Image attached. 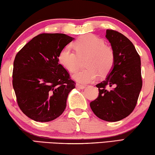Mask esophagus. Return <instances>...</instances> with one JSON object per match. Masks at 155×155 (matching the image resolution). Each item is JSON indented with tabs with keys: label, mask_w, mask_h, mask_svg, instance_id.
Masks as SVG:
<instances>
[{
	"label": "esophagus",
	"mask_w": 155,
	"mask_h": 155,
	"mask_svg": "<svg viewBox=\"0 0 155 155\" xmlns=\"http://www.w3.org/2000/svg\"><path fill=\"white\" fill-rule=\"evenodd\" d=\"M76 87H77V88H78V89H84V87H85V86H84V85H82V84H76Z\"/></svg>",
	"instance_id": "34e87169"
}]
</instances>
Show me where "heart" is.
<instances>
[{"instance_id":"1","label":"heart","mask_w":155,"mask_h":155,"mask_svg":"<svg viewBox=\"0 0 155 155\" xmlns=\"http://www.w3.org/2000/svg\"><path fill=\"white\" fill-rule=\"evenodd\" d=\"M76 52L70 46L61 51L59 61L61 66L69 72L73 73L80 66V58L87 57L85 65L87 68L78 71L73 79L78 82L86 84L95 80L98 76L105 75L113 68L115 54L110 47L104 41L91 34L84 35L74 42Z\"/></svg>"}]
</instances>
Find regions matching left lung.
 <instances>
[{"label": "left lung", "mask_w": 155, "mask_h": 155, "mask_svg": "<svg viewBox=\"0 0 155 155\" xmlns=\"http://www.w3.org/2000/svg\"><path fill=\"white\" fill-rule=\"evenodd\" d=\"M115 54L113 68L105 80L96 84L99 94L90 103L94 113L107 122L127 117L135 108L142 88L140 58L133 43L117 31L106 30ZM106 87H113L108 91Z\"/></svg>", "instance_id": "obj_1"}]
</instances>
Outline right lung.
Instances as JSON below:
<instances>
[{
    "mask_svg": "<svg viewBox=\"0 0 155 155\" xmlns=\"http://www.w3.org/2000/svg\"><path fill=\"white\" fill-rule=\"evenodd\" d=\"M73 40L63 33H42L17 54L13 88L20 109L31 120L50 122L66 108L68 94L75 83L59 64V55Z\"/></svg>",
    "mask_w": 155,
    "mask_h": 155,
    "instance_id": "add662e5",
    "label": "right lung"
}]
</instances>
